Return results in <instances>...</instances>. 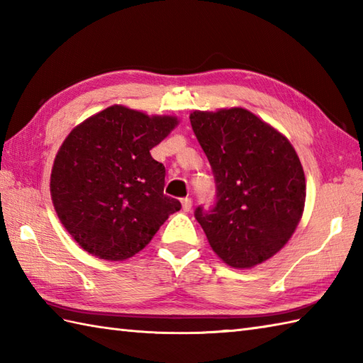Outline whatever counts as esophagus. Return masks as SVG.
<instances>
[{
    "mask_svg": "<svg viewBox=\"0 0 363 363\" xmlns=\"http://www.w3.org/2000/svg\"><path fill=\"white\" fill-rule=\"evenodd\" d=\"M181 204H182V211L184 212H190L191 211V199L190 198H184L182 201H181Z\"/></svg>",
    "mask_w": 363,
    "mask_h": 363,
    "instance_id": "esophagus-1",
    "label": "esophagus"
}]
</instances>
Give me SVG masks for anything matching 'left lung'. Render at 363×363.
<instances>
[{"label": "left lung", "mask_w": 363, "mask_h": 363, "mask_svg": "<svg viewBox=\"0 0 363 363\" xmlns=\"http://www.w3.org/2000/svg\"><path fill=\"white\" fill-rule=\"evenodd\" d=\"M212 167L217 204L195 217L217 256L252 268L281 251L306 203V177L289 138L243 107L190 113Z\"/></svg>", "instance_id": "left-lung-1"}]
</instances>
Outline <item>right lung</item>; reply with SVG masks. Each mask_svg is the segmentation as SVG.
<instances>
[{"label": "right lung", "instance_id": "1", "mask_svg": "<svg viewBox=\"0 0 363 363\" xmlns=\"http://www.w3.org/2000/svg\"><path fill=\"white\" fill-rule=\"evenodd\" d=\"M179 125L113 104L67 135L51 169L52 206L84 251L126 260L142 251L181 203L164 195L165 167L151 150Z\"/></svg>", "mask_w": 363, "mask_h": 363}]
</instances>
